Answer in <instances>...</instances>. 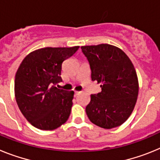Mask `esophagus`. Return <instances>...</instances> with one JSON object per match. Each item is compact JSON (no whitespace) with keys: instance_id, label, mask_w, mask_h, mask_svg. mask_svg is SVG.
<instances>
[{"instance_id":"obj_1","label":"esophagus","mask_w":160,"mask_h":160,"mask_svg":"<svg viewBox=\"0 0 160 160\" xmlns=\"http://www.w3.org/2000/svg\"><path fill=\"white\" fill-rule=\"evenodd\" d=\"M80 91H77V90H75V91H74V94H75V95H78V94H80Z\"/></svg>"}]
</instances>
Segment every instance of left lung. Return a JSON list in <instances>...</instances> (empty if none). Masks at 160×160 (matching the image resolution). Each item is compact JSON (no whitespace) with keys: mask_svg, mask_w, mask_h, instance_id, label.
I'll use <instances>...</instances> for the list:
<instances>
[{"mask_svg":"<svg viewBox=\"0 0 160 160\" xmlns=\"http://www.w3.org/2000/svg\"><path fill=\"white\" fill-rule=\"evenodd\" d=\"M91 70L92 81L101 83L102 91L90 95L86 112L90 122L111 129L127 121L138 94L135 69L122 49L109 44L81 47Z\"/></svg>","mask_w":160,"mask_h":160,"instance_id":"left-lung-1","label":"left lung"}]
</instances>
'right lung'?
Wrapping results in <instances>:
<instances>
[{"mask_svg":"<svg viewBox=\"0 0 160 160\" xmlns=\"http://www.w3.org/2000/svg\"><path fill=\"white\" fill-rule=\"evenodd\" d=\"M78 48H42L29 53L20 65L14 82L15 98L21 112L35 128L52 131L70 117L74 92L56 85L62 82V62Z\"/></svg>","mask_w":160,"mask_h":160,"instance_id":"add662e5","label":"right lung"}]
</instances>
